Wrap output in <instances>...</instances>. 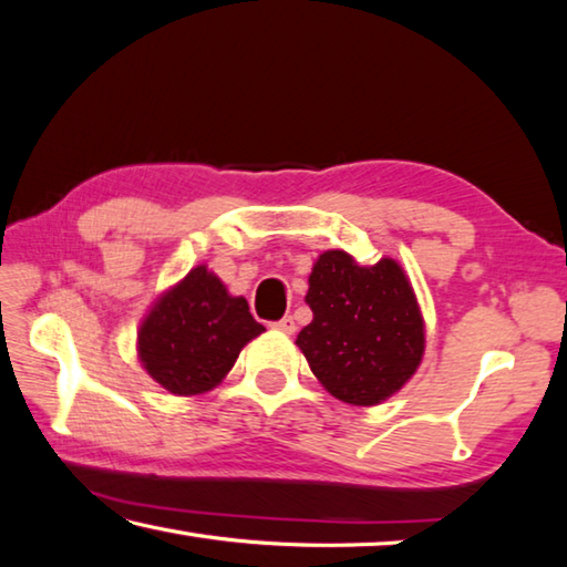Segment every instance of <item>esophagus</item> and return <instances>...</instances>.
Listing matches in <instances>:
<instances>
[{
	"instance_id": "esophagus-1",
	"label": "esophagus",
	"mask_w": 567,
	"mask_h": 567,
	"mask_svg": "<svg viewBox=\"0 0 567 567\" xmlns=\"http://www.w3.org/2000/svg\"><path fill=\"white\" fill-rule=\"evenodd\" d=\"M275 330H280V332H285V334H292L295 332V320L290 318V315H287V318H282V320H277L275 324H272Z\"/></svg>"
}]
</instances>
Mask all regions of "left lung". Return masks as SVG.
I'll list each match as a JSON object with an SVG mask.
<instances>
[{"mask_svg": "<svg viewBox=\"0 0 567 567\" xmlns=\"http://www.w3.org/2000/svg\"><path fill=\"white\" fill-rule=\"evenodd\" d=\"M307 282L312 322L297 334V348L322 388L360 408L395 395L425 352V322L402 267L390 257L358 265L328 249Z\"/></svg>", "mask_w": 567, "mask_h": 567, "instance_id": "obj_1", "label": "left lung"}]
</instances>
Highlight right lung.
Returning a JSON list of instances; mask_svg holds the SVG:
<instances>
[{
	"instance_id": "right-lung-1",
	"label": "right lung",
	"mask_w": 567,
	"mask_h": 567,
	"mask_svg": "<svg viewBox=\"0 0 567 567\" xmlns=\"http://www.w3.org/2000/svg\"><path fill=\"white\" fill-rule=\"evenodd\" d=\"M265 328L245 297H233L205 265L159 295L137 332V354L147 375L172 395L213 390L233 370L239 350Z\"/></svg>"
}]
</instances>
